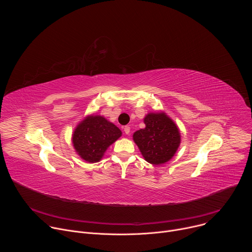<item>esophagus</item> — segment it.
I'll return each mask as SVG.
<instances>
[{
  "mask_svg": "<svg viewBox=\"0 0 252 252\" xmlns=\"http://www.w3.org/2000/svg\"><path fill=\"white\" fill-rule=\"evenodd\" d=\"M124 131H125L126 134H128L129 131H130V127H129L128 126H126L124 127Z\"/></svg>",
  "mask_w": 252,
  "mask_h": 252,
  "instance_id": "esophagus-1",
  "label": "esophagus"
}]
</instances>
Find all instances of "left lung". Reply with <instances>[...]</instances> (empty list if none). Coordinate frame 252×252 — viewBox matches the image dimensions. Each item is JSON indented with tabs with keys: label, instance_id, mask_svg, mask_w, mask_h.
<instances>
[{
	"label": "left lung",
	"instance_id": "1",
	"mask_svg": "<svg viewBox=\"0 0 252 252\" xmlns=\"http://www.w3.org/2000/svg\"><path fill=\"white\" fill-rule=\"evenodd\" d=\"M146 127L133 133V140L145 159L152 164L168 161L176 153L181 134L175 124L163 113L149 114Z\"/></svg>",
	"mask_w": 252,
	"mask_h": 252
}]
</instances>
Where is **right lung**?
<instances>
[{"mask_svg":"<svg viewBox=\"0 0 252 252\" xmlns=\"http://www.w3.org/2000/svg\"><path fill=\"white\" fill-rule=\"evenodd\" d=\"M121 135V129L114 124L100 116H90L75 129L73 143L83 159L96 162Z\"/></svg>","mask_w":252,"mask_h":252,"instance_id":"1","label":"right lung"}]
</instances>
